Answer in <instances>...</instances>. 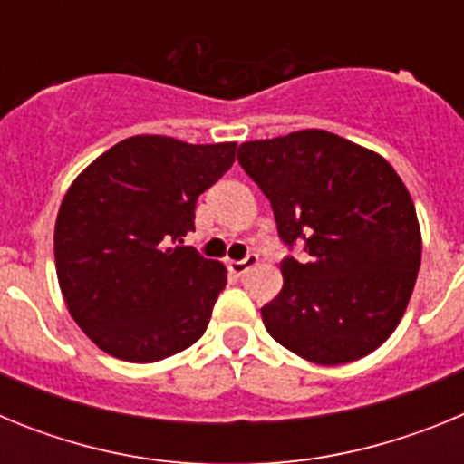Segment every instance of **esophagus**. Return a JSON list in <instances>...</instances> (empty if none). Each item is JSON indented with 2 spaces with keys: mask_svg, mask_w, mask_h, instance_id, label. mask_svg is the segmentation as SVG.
Masks as SVG:
<instances>
[{
  "mask_svg": "<svg viewBox=\"0 0 464 464\" xmlns=\"http://www.w3.org/2000/svg\"><path fill=\"white\" fill-rule=\"evenodd\" d=\"M256 265H257V253H248V256H246L244 260H232V262H229L227 269L232 274H235L237 278H241L246 272H248V269L256 267Z\"/></svg>",
  "mask_w": 464,
  "mask_h": 464,
  "instance_id": "obj_1",
  "label": "esophagus"
}]
</instances>
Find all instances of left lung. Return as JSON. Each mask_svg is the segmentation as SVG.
I'll list each match as a JSON object with an SVG mask.
<instances>
[{
	"mask_svg": "<svg viewBox=\"0 0 464 464\" xmlns=\"http://www.w3.org/2000/svg\"><path fill=\"white\" fill-rule=\"evenodd\" d=\"M272 204L283 288L262 306L281 346L315 364L370 355L407 309L420 267L409 190L381 155L325 130L246 141L237 153Z\"/></svg>",
	"mask_w": 464,
	"mask_h": 464,
	"instance_id": "obj_1",
	"label": "left lung"
}]
</instances>
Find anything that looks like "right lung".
I'll use <instances>...</instances> for the list:
<instances>
[{
	"label": "right lung",
	"mask_w": 464,
	"mask_h": 464,
	"mask_svg": "<svg viewBox=\"0 0 464 464\" xmlns=\"http://www.w3.org/2000/svg\"><path fill=\"white\" fill-rule=\"evenodd\" d=\"M235 153L237 143L139 134L72 183L55 223L57 281L73 321L102 351L158 362L207 332L227 272L183 237L195 232L197 197Z\"/></svg>",
	"instance_id": "right-lung-1"
}]
</instances>
